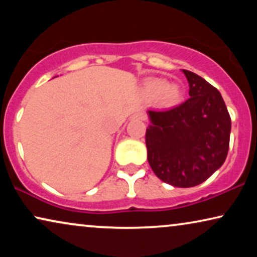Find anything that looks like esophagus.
Here are the masks:
<instances>
[{
	"instance_id": "obj_1",
	"label": "esophagus",
	"mask_w": 257,
	"mask_h": 257,
	"mask_svg": "<svg viewBox=\"0 0 257 257\" xmlns=\"http://www.w3.org/2000/svg\"><path fill=\"white\" fill-rule=\"evenodd\" d=\"M133 118H135V119H139V120H145L146 115L144 114V113H137V114L133 115Z\"/></svg>"
}]
</instances>
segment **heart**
I'll return each mask as SVG.
<instances>
[{
    "instance_id": "obj_1",
    "label": "heart",
    "mask_w": 257,
    "mask_h": 257,
    "mask_svg": "<svg viewBox=\"0 0 257 257\" xmlns=\"http://www.w3.org/2000/svg\"><path fill=\"white\" fill-rule=\"evenodd\" d=\"M143 92L147 99H156L161 106H174L184 96V91L177 83H167L164 78H151L144 83Z\"/></svg>"
}]
</instances>
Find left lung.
Returning a JSON list of instances; mask_svg holds the SVG:
<instances>
[{
    "instance_id": "obj_1",
    "label": "left lung",
    "mask_w": 257,
    "mask_h": 257,
    "mask_svg": "<svg viewBox=\"0 0 257 257\" xmlns=\"http://www.w3.org/2000/svg\"><path fill=\"white\" fill-rule=\"evenodd\" d=\"M189 98L168 111L149 110L147 160L160 180L193 187L222 166L229 149L231 121L222 96L194 72L182 70Z\"/></svg>"
}]
</instances>
